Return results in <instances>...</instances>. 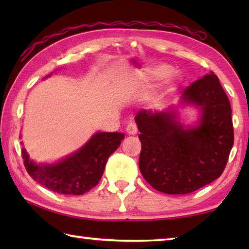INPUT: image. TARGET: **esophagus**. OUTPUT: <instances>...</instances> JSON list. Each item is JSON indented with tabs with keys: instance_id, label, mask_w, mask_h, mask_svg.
I'll use <instances>...</instances> for the list:
<instances>
[{
	"instance_id": "34e87169",
	"label": "esophagus",
	"mask_w": 249,
	"mask_h": 249,
	"mask_svg": "<svg viewBox=\"0 0 249 249\" xmlns=\"http://www.w3.org/2000/svg\"><path fill=\"white\" fill-rule=\"evenodd\" d=\"M126 132L128 135H136L137 134V126L135 123H129L126 127Z\"/></svg>"
}]
</instances>
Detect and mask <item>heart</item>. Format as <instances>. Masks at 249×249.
I'll return each mask as SVG.
<instances>
[{"mask_svg":"<svg viewBox=\"0 0 249 249\" xmlns=\"http://www.w3.org/2000/svg\"><path fill=\"white\" fill-rule=\"evenodd\" d=\"M170 72H171L170 66H168V65L154 66V67H150V68L146 69L144 71H142V72H140V74H137V78L135 79V81L133 83L137 87H142V86H144L146 82L151 81V80H156V79L166 77L168 74H170L168 77L171 79L172 73H170Z\"/></svg>","mask_w":249,"mask_h":249,"instance_id":"b5f03b06","label":"heart"}]
</instances>
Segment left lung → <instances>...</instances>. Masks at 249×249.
Instances as JSON below:
<instances>
[{"label":"left lung","mask_w":249,"mask_h":249,"mask_svg":"<svg viewBox=\"0 0 249 249\" xmlns=\"http://www.w3.org/2000/svg\"><path fill=\"white\" fill-rule=\"evenodd\" d=\"M179 103L197 108L196 124L181 123L176 107L156 113L142 109L135 116L142 175L167 195H187L213 182L234 144L231 104L214 72L185 88Z\"/></svg>","instance_id":"1"}]
</instances>
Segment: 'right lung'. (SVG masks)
Instances as JSON below:
<instances>
[{
    "label": "right lung",
    "instance_id": "obj_1",
    "mask_svg": "<svg viewBox=\"0 0 249 249\" xmlns=\"http://www.w3.org/2000/svg\"><path fill=\"white\" fill-rule=\"evenodd\" d=\"M124 136L123 133L98 132L75 153L54 163H36L23 147L24 166L37 183L49 190L81 196L99 183L108 157L119 148Z\"/></svg>",
    "mask_w": 249,
    "mask_h": 249
}]
</instances>
